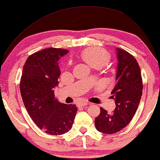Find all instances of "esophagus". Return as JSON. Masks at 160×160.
<instances>
[{
    "mask_svg": "<svg viewBox=\"0 0 160 160\" xmlns=\"http://www.w3.org/2000/svg\"><path fill=\"white\" fill-rule=\"evenodd\" d=\"M88 104H89L88 102H80V103L78 104V106H79L84 107V106H87V105H88Z\"/></svg>",
    "mask_w": 160,
    "mask_h": 160,
    "instance_id": "esophagus-1",
    "label": "esophagus"
}]
</instances>
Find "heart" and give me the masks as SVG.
<instances>
[{"label": "heart", "mask_w": 160, "mask_h": 160, "mask_svg": "<svg viewBox=\"0 0 160 160\" xmlns=\"http://www.w3.org/2000/svg\"><path fill=\"white\" fill-rule=\"evenodd\" d=\"M81 58L91 67L100 68L108 63L110 60V54L105 48L94 46L84 49L81 53Z\"/></svg>", "instance_id": "heart-1"}]
</instances>
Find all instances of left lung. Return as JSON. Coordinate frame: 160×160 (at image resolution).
Returning a JSON list of instances; mask_svg holds the SVG:
<instances>
[{
    "label": "left lung",
    "instance_id": "obj_1",
    "mask_svg": "<svg viewBox=\"0 0 160 160\" xmlns=\"http://www.w3.org/2000/svg\"><path fill=\"white\" fill-rule=\"evenodd\" d=\"M117 64L116 84L112 91L116 108L111 114L100 108L94 120L100 132L112 134L126 127L134 116L142 94L141 70L134 57L122 48H117Z\"/></svg>",
    "mask_w": 160,
    "mask_h": 160
}]
</instances>
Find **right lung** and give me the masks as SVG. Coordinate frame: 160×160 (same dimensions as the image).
Returning <instances> with one entry per match:
<instances>
[{
    "instance_id": "obj_1",
    "label": "right lung",
    "mask_w": 160,
    "mask_h": 160,
    "mask_svg": "<svg viewBox=\"0 0 160 160\" xmlns=\"http://www.w3.org/2000/svg\"><path fill=\"white\" fill-rule=\"evenodd\" d=\"M68 51L59 48H44L29 56L20 82L24 106L33 122L46 133L57 136L72 128L78 108L60 103L53 88L60 74L59 61Z\"/></svg>"
}]
</instances>
